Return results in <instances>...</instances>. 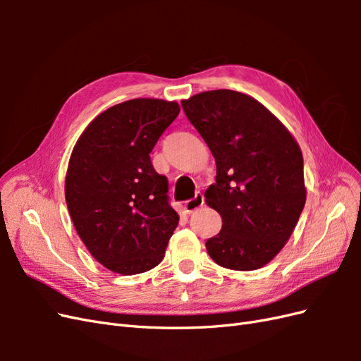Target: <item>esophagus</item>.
<instances>
[{"label":"esophagus","instance_id":"1","mask_svg":"<svg viewBox=\"0 0 361 361\" xmlns=\"http://www.w3.org/2000/svg\"><path fill=\"white\" fill-rule=\"evenodd\" d=\"M203 203H204V197H203V194H202V192H199V194H195L192 199H190V200L185 202V204H183V209H185V212L191 214V212H194L195 209H199V207H202V206H203Z\"/></svg>","mask_w":361,"mask_h":361}]
</instances>
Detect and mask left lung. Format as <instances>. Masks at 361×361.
Here are the masks:
<instances>
[{
    "label": "left lung",
    "instance_id": "obj_1",
    "mask_svg": "<svg viewBox=\"0 0 361 361\" xmlns=\"http://www.w3.org/2000/svg\"><path fill=\"white\" fill-rule=\"evenodd\" d=\"M180 104L216 164L204 197L223 227L206 241L207 253L228 269L262 268L285 247L304 209L301 149L248 94L211 90Z\"/></svg>",
    "mask_w": 361,
    "mask_h": 361
}]
</instances>
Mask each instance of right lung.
Masks as SVG:
<instances>
[{
	"label": "right lung",
	"mask_w": 361,
	"mask_h": 361,
	"mask_svg": "<svg viewBox=\"0 0 361 361\" xmlns=\"http://www.w3.org/2000/svg\"><path fill=\"white\" fill-rule=\"evenodd\" d=\"M180 108L162 99H130L85 128L69 159L64 195L76 233L90 255L117 274L155 268L179 215L169 180L150 152Z\"/></svg>",
	"instance_id": "obj_1"
}]
</instances>
